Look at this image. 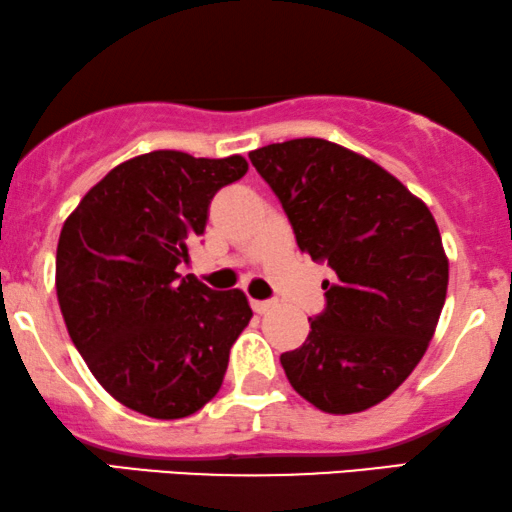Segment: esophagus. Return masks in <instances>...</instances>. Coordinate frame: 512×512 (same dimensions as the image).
<instances>
[{
	"mask_svg": "<svg viewBox=\"0 0 512 512\" xmlns=\"http://www.w3.org/2000/svg\"><path fill=\"white\" fill-rule=\"evenodd\" d=\"M252 304V309H255L257 314H267V312H271V309L276 307V300H252L250 302Z\"/></svg>",
	"mask_w": 512,
	"mask_h": 512,
	"instance_id": "esophagus-1",
	"label": "esophagus"
}]
</instances>
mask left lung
I'll list each match as a JSON object with an SVG mask.
<instances>
[{
	"mask_svg": "<svg viewBox=\"0 0 512 512\" xmlns=\"http://www.w3.org/2000/svg\"><path fill=\"white\" fill-rule=\"evenodd\" d=\"M286 212L297 248L333 269L302 347L281 354L297 394L357 413L409 378L435 335L449 262L428 205L373 160L326 139L250 153Z\"/></svg>",
	"mask_w": 512,
	"mask_h": 512,
	"instance_id": "left-lung-1",
	"label": "left lung"
}]
</instances>
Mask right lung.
<instances>
[{"instance_id":"right-lung-1","label":"right lung","mask_w":512,"mask_h":512,"mask_svg":"<svg viewBox=\"0 0 512 512\" xmlns=\"http://www.w3.org/2000/svg\"><path fill=\"white\" fill-rule=\"evenodd\" d=\"M248 172L241 155L153 151L103 177L66 219L56 293L70 340L120 404L174 420L222 387L229 349L252 309L241 290L177 274L210 200Z\"/></svg>"}]
</instances>
